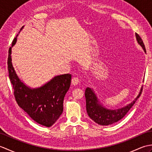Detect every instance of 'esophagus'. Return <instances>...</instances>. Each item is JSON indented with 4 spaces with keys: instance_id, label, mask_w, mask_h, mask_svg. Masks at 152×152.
<instances>
[{
    "instance_id": "34e87169",
    "label": "esophagus",
    "mask_w": 152,
    "mask_h": 152,
    "mask_svg": "<svg viewBox=\"0 0 152 152\" xmlns=\"http://www.w3.org/2000/svg\"><path fill=\"white\" fill-rule=\"evenodd\" d=\"M80 82V80L78 79V78H77V77H74L72 79V83L74 86H76L78 84V83Z\"/></svg>"
}]
</instances>
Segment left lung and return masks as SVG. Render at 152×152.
I'll list each match as a JSON object with an SVG mask.
<instances>
[{"mask_svg": "<svg viewBox=\"0 0 152 152\" xmlns=\"http://www.w3.org/2000/svg\"><path fill=\"white\" fill-rule=\"evenodd\" d=\"M135 35H136L138 44L142 48L144 51L146 53L142 40L138 34L135 33ZM142 90V87H141L140 92L137 97L130 104H128L121 108L111 110L104 107L100 102L93 89L88 87L85 91L87 113L89 118L99 125H108L114 124L120 120L127 114V113L134 105L137 100L139 98Z\"/></svg>", "mask_w": 152, "mask_h": 152, "instance_id": "8db88e82", "label": "left lung"}]
</instances>
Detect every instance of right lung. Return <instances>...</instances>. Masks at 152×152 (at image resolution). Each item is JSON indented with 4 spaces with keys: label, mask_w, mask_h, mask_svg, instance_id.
Returning a JSON list of instances; mask_svg holds the SVG:
<instances>
[{
    "label": "right lung",
    "mask_w": 152,
    "mask_h": 152,
    "mask_svg": "<svg viewBox=\"0 0 152 152\" xmlns=\"http://www.w3.org/2000/svg\"><path fill=\"white\" fill-rule=\"evenodd\" d=\"M18 36V34L10 48L8 58L9 77L15 100L19 107L34 121L50 127L62 114L64 98L69 89L72 76L69 74L56 76L39 88H31L27 86L19 78L12 62V48L15 44Z\"/></svg>",
    "instance_id": "right-lung-1"
}]
</instances>
